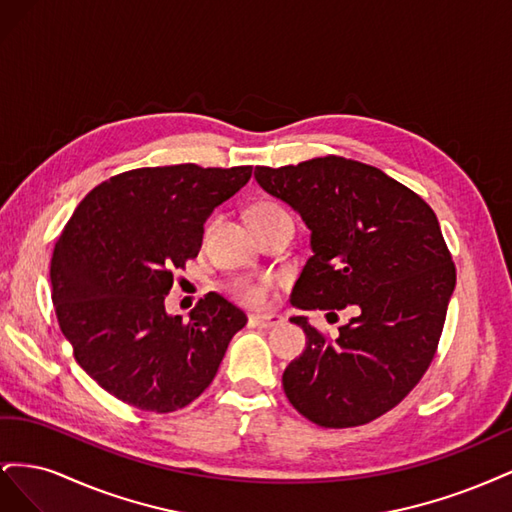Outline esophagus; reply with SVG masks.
<instances>
[{
	"label": "esophagus",
	"instance_id": "obj_1",
	"mask_svg": "<svg viewBox=\"0 0 512 512\" xmlns=\"http://www.w3.org/2000/svg\"><path fill=\"white\" fill-rule=\"evenodd\" d=\"M282 322L280 314H250V324L258 329H271Z\"/></svg>",
	"mask_w": 512,
	"mask_h": 512
}]
</instances>
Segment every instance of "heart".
I'll return each mask as SVG.
<instances>
[{
    "mask_svg": "<svg viewBox=\"0 0 512 512\" xmlns=\"http://www.w3.org/2000/svg\"><path fill=\"white\" fill-rule=\"evenodd\" d=\"M260 209H275V205H269V203H258L256 207H252V211H260ZM250 211V213H252ZM237 292H239V297H243L245 301H252V303H256V301H260L262 299V286H258V284H239L237 286Z\"/></svg>",
    "mask_w": 512,
    "mask_h": 512,
    "instance_id": "heart-1",
    "label": "heart"
}]
</instances>
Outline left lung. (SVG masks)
<instances>
[{
    "label": "left lung",
    "mask_w": 512,
    "mask_h": 512,
    "mask_svg": "<svg viewBox=\"0 0 512 512\" xmlns=\"http://www.w3.org/2000/svg\"><path fill=\"white\" fill-rule=\"evenodd\" d=\"M254 177L312 232L290 303L352 316L333 342L290 318L307 344L284 371L286 397L320 427L374 421L414 389L440 342L457 275L436 213L380 168L337 156L256 166Z\"/></svg>",
    "instance_id": "obj_1"
}]
</instances>
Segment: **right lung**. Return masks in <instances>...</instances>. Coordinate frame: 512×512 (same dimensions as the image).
Wrapping results in <instances>:
<instances>
[{
	"instance_id": "obj_1",
	"label": "right lung",
	"mask_w": 512,
	"mask_h": 512,
	"mask_svg": "<svg viewBox=\"0 0 512 512\" xmlns=\"http://www.w3.org/2000/svg\"><path fill=\"white\" fill-rule=\"evenodd\" d=\"M252 166L136 168L91 190L55 243L53 305L74 359L104 391L149 412L192 404L247 316L209 292L190 320L166 312L173 273L196 258L215 207Z\"/></svg>"
}]
</instances>
